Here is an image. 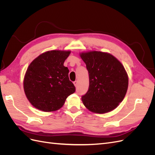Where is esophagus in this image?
<instances>
[{
	"label": "esophagus",
	"instance_id": "obj_1",
	"mask_svg": "<svg viewBox=\"0 0 155 155\" xmlns=\"http://www.w3.org/2000/svg\"><path fill=\"white\" fill-rule=\"evenodd\" d=\"M74 85H75V87H78V81H75L74 82Z\"/></svg>",
	"mask_w": 155,
	"mask_h": 155
}]
</instances>
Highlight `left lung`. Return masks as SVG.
Here are the masks:
<instances>
[{
	"mask_svg": "<svg viewBox=\"0 0 155 155\" xmlns=\"http://www.w3.org/2000/svg\"><path fill=\"white\" fill-rule=\"evenodd\" d=\"M88 72L89 87L81 96L84 105L96 113L114 109L123 101L128 76L119 61L110 54L92 51L80 55Z\"/></svg>",
	"mask_w": 155,
	"mask_h": 155,
	"instance_id": "1",
	"label": "left lung"
}]
</instances>
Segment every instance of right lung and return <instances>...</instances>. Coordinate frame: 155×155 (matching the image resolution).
<instances>
[{"label":"right lung","mask_w":155,"mask_h":155,"mask_svg":"<svg viewBox=\"0 0 155 155\" xmlns=\"http://www.w3.org/2000/svg\"><path fill=\"white\" fill-rule=\"evenodd\" d=\"M70 51L51 50L35 59L28 68L24 90L30 104L45 112L59 109L76 87L68 78L63 64Z\"/></svg>","instance_id":"1"}]
</instances>
